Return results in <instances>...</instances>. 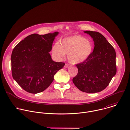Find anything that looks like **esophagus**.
Masks as SVG:
<instances>
[{
  "label": "esophagus",
  "mask_w": 130,
  "mask_h": 130,
  "mask_svg": "<svg viewBox=\"0 0 130 130\" xmlns=\"http://www.w3.org/2000/svg\"><path fill=\"white\" fill-rule=\"evenodd\" d=\"M69 66V65H68V64H66L65 65V66H64V67L65 68H67V67H68Z\"/></svg>",
  "instance_id": "34e87169"
}]
</instances>
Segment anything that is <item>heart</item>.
<instances>
[{
    "instance_id": "obj_1",
    "label": "heart",
    "mask_w": 130,
    "mask_h": 130,
    "mask_svg": "<svg viewBox=\"0 0 130 130\" xmlns=\"http://www.w3.org/2000/svg\"><path fill=\"white\" fill-rule=\"evenodd\" d=\"M94 49L92 42L81 35H73L63 39L52 48L54 56L63 58L68 54L69 61L73 64L81 63L88 59Z\"/></svg>"
}]
</instances>
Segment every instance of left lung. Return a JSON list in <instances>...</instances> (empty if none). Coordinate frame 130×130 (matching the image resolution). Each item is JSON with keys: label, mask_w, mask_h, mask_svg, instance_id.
I'll return each mask as SVG.
<instances>
[{"label": "left lung", "mask_w": 130, "mask_h": 130, "mask_svg": "<svg viewBox=\"0 0 130 130\" xmlns=\"http://www.w3.org/2000/svg\"><path fill=\"white\" fill-rule=\"evenodd\" d=\"M93 39L94 49L84 62L77 64L73 83L81 91L95 93L104 89L116 73V52L105 37L98 32L86 31Z\"/></svg>", "instance_id": "8db88e82"}]
</instances>
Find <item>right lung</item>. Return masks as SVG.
<instances>
[{
    "label": "right lung",
    "instance_id": "add662e5",
    "mask_svg": "<svg viewBox=\"0 0 130 130\" xmlns=\"http://www.w3.org/2000/svg\"><path fill=\"white\" fill-rule=\"evenodd\" d=\"M59 33L31 34L13 49L12 77L26 91L37 94L45 90L53 82L55 74L65 65L64 63L53 61L49 53Z\"/></svg>",
    "mask_w": 130,
    "mask_h": 130
}]
</instances>
